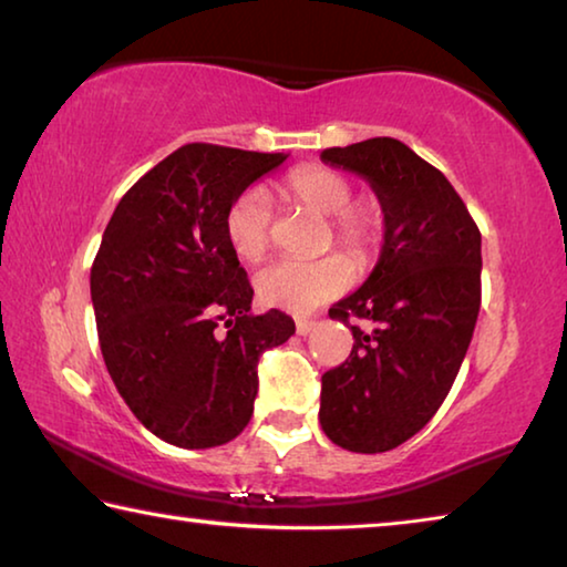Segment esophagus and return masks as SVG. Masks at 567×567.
I'll list each match as a JSON object with an SVG mask.
<instances>
[{
    "instance_id": "1",
    "label": "esophagus",
    "mask_w": 567,
    "mask_h": 567,
    "mask_svg": "<svg viewBox=\"0 0 567 567\" xmlns=\"http://www.w3.org/2000/svg\"><path fill=\"white\" fill-rule=\"evenodd\" d=\"M318 322L316 320H308V318H300L298 322H295V328H298V336H308V332L316 330Z\"/></svg>"
}]
</instances>
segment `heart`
<instances>
[{"label":"heart","mask_w":567,"mask_h":567,"mask_svg":"<svg viewBox=\"0 0 567 567\" xmlns=\"http://www.w3.org/2000/svg\"><path fill=\"white\" fill-rule=\"evenodd\" d=\"M285 194L305 209L328 217L326 245L338 241L358 262L368 265L383 245V209L375 199H353L346 174L326 166H300L287 174ZM224 231L241 259L262 257L272 237V206L262 188L241 192L224 217ZM355 280L353 262L340 251L310 262L277 259L257 272V292L267 305L287 312H310L343 295Z\"/></svg>","instance_id":"b5f03b06"}]
</instances>
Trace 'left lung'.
Returning <instances> with one entry per match:
<instances>
[{"label": "left lung", "mask_w": 567, "mask_h": 567, "mask_svg": "<svg viewBox=\"0 0 567 567\" xmlns=\"http://www.w3.org/2000/svg\"><path fill=\"white\" fill-rule=\"evenodd\" d=\"M320 158L363 176L385 219L371 277L328 312L374 330L350 327L353 350L320 391L330 442L379 454L424 429L460 373L482 302V235L442 171L406 143L368 138Z\"/></svg>", "instance_id": "left-lung-1"}]
</instances>
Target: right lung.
Instances as JSON below:
<instances>
[{
    "instance_id": "right-lung-1",
    "label": "right lung",
    "mask_w": 567,
    "mask_h": 567,
    "mask_svg": "<svg viewBox=\"0 0 567 567\" xmlns=\"http://www.w3.org/2000/svg\"><path fill=\"white\" fill-rule=\"evenodd\" d=\"M285 158L186 143L125 192L103 231L90 269L103 361L141 424L174 446L239 436L259 355L295 332L280 310L251 316L255 290L224 231L231 202Z\"/></svg>"
}]
</instances>
